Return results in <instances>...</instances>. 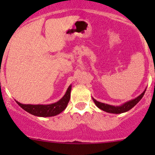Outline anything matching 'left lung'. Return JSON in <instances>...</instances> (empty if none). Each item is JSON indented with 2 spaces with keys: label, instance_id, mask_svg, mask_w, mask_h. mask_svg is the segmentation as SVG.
<instances>
[{
  "label": "left lung",
  "instance_id": "1",
  "mask_svg": "<svg viewBox=\"0 0 155 155\" xmlns=\"http://www.w3.org/2000/svg\"><path fill=\"white\" fill-rule=\"evenodd\" d=\"M145 91L146 89H145L144 91L140 95H139L137 97H136L135 99L130 100V101L125 102L124 104H121V106H112L109 105V104H104V103L99 102V101H97L94 98L92 97L94 102L95 105L97 106L99 109H101V110L105 111V112H109V113H113V114H121L123 112H126L127 111H129L130 109H132L134 106L137 105L139 102H140V100L143 98V95H144Z\"/></svg>",
  "mask_w": 155,
  "mask_h": 155
}]
</instances>
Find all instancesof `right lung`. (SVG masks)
I'll return each mask as SVG.
<instances>
[{"label":"right lung","mask_w":155,"mask_h":155,"mask_svg":"<svg viewBox=\"0 0 155 155\" xmlns=\"http://www.w3.org/2000/svg\"><path fill=\"white\" fill-rule=\"evenodd\" d=\"M72 85H70L68 87L66 93L64 95L61 99L59 100L58 102L51 104H46V105H42V104H37V105H33V104H22L16 101L18 105L22 108L24 110L28 112V113L33 115L39 117H51L57 115L63 112L66 109L69 101L70 99V91H71Z\"/></svg>","instance_id":"add662e5"}]
</instances>
